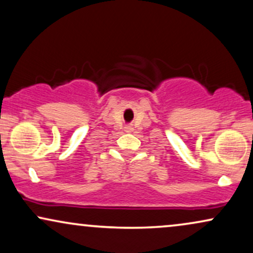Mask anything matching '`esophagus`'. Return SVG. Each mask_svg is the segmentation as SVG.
<instances>
[{
    "label": "esophagus",
    "mask_w": 253,
    "mask_h": 253,
    "mask_svg": "<svg viewBox=\"0 0 253 253\" xmlns=\"http://www.w3.org/2000/svg\"><path fill=\"white\" fill-rule=\"evenodd\" d=\"M125 130H126V132H132V130H133V127L132 126H127L126 127V129H125Z\"/></svg>",
    "instance_id": "34e87169"
}]
</instances>
